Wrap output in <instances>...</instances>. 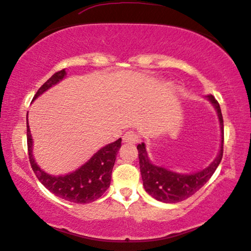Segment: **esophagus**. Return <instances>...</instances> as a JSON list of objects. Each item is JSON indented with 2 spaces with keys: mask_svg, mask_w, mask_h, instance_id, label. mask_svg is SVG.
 Segmentation results:
<instances>
[{
  "mask_svg": "<svg viewBox=\"0 0 251 251\" xmlns=\"http://www.w3.org/2000/svg\"><path fill=\"white\" fill-rule=\"evenodd\" d=\"M140 140V135L136 132H133V130H128L124 134L123 136V141L126 143H137Z\"/></svg>",
  "mask_w": 251,
  "mask_h": 251,
  "instance_id": "obj_1",
  "label": "esophagus"
}]
</instances>
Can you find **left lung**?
<instances>
[{"instance_id":"obj_1","label":"left lung","mask_w":251,"mask_h":251,"mask_svg":"<svg viewBox=\"0 0 251 251\" xmlns=\"http://www.w3.org/2000/svg\"><path fill=\"white\" fill-rule=\"evenodd\" d=\"M211 103L214 104L215 109L217 110L218 118L221 123L222 129V143L221 151L218 153L216 159H215L209 167L203 171H200L195 174L182 175L177 173L171 172L168 169L158 167L151 164L148 159L146 146L141 143L137 146L139 151V162L140 171L142 175V181L146 191L152 196L154 199L166 203H175L179 201L185 200L191 196L195 195L197 191L202 188L211 177L220 162L223 158V143H224V129H223V116H222L221 107L216 99L213 95H208Z\"/></svg>"}]
</instances>
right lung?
Wrapping results in <instances>:
<instances>
[{
  "label": "right lung",
  "mask_w": 251,
  "mask_h": 251,
  "mask_svg": "<svg viewBox=\"0 0 251 251\" xmlns=\"http://www.w3.org/2000/svg\"><path fill=\"white\" fill-rule=\"evenodd\" d=\"M65 76V69L53 74L38 89L34 99H36L51 86L55 85ZM31 146H33V139L27 122L28 158L38 181L52 193L62 199L75 203H89L99 199L110 185L111 172L115 165L116 156L122 146V139L103 147L85 165H83L76 172L65 176H52L42 171L34 160Z\"/></svg>",
  "instance_id": "right-lung-1"
}]
</instances>
